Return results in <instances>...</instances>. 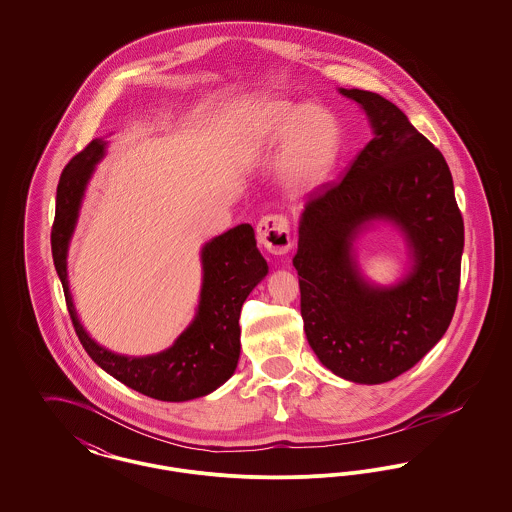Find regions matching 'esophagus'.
<instances>
[{
    "label": "esophagus",
    "instance_id": "esophagus-1",
    "mask_svg": "<svg viewBox=\"0 0 512 512\" xmlns=\"http://www.w3.org/2000/svg\"><path fill=\"white\" fill-rule=\"evenodd\" d=\"M257 240L272 255H284L292 247L290 222L284 215H267L257 224Z\"/></svg>",
    "mask_w": 512,
    "mask_h": 512
}]
</instances>
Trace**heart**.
Listing matches in <instances>:
<instances>
[{"label":"heart","mask_w":512,"mask_h":512,"mask_svg":"<svg viewBox=\"0 0 512 512\" xmlns=\"http://www.w3.org/2000/svg\"><path fill=\"white\" fill-rule=\"evenodd\" d=\"M240 122L249 146L261 153H280L286 186L307 194L324 184L338 165L340 122L318 103L295 105L278 98L249 99Z\"/></svg>","instance_id":"1"}]
</instances>
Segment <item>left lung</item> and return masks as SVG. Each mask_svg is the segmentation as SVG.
<instances>
[{
	"mask_svg": "<svg viewBox=\"0 0 512 512\" xmlns=\"http://www.w3.org/2000/svg\"><path fill=\"white\" fill-rule=\"evenodd\" d=\"M340 94L365 109L374 138L341 182L307 203L293 267L318 361L349 382L382 384L413 368L449 328L461 284L463 217L441 151L407 115L374 92ZM370 219L393 221L414 257L408 276L390 289L368 285L352 255Z\"/></svg>",
	"mask_w": 512,
	"mask_h": 512,
	"instance_id": "obj_1",
	"label": "left lung"
}]
</instances>
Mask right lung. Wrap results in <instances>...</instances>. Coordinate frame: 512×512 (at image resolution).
<instances>
[{
    "instance_id": "obj_1",
    "label": "right lung",
    "mask_w": 512,
    "mask_h": 512,
    "mask_svg": "<svg viewBox=\"0 0 512 512\" xmlns=\"http://www.w3.org/2000/svg\"><path fill=\"white\" fill-rule=\"evenodd\" d=\"M107 142L96 138L61 172L51 226L53 265L63 284L74 332L86 353L124 386L159 401H188L222 386L240 359V313L247 295L267 276L251 224H238L201 249L203 284L192 324L172 347L147 357L117 355L88 336L80 324L67 278V251L80 203Z\"/></svg>"
}]
</instances>
